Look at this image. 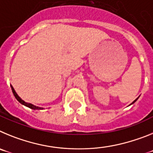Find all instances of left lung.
<instances>
[{"mask_svg": "<svg viewBox=\"0 0 153 153\" xmlns=\"http://www.w3.org/2000/svg\"><path fill=\"white\" fill-rule=\"evenodd\" d=\"M137 99H138V98H137ZM137 99H136V100H134V101H133V102H132V103H134V102H136V100H137Z\"/></svg>", "mask_w": 153, "mask_h": 153, "instance_id": "8db88e82", "label": "left lung"}]
</instances>
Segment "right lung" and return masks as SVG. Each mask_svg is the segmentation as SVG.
Wrapping results in <instances>:
<instances>
[{"label": "right lung", "mask_w": 153, "mask_h": 153, "mask_svg": "<svg viewBox=\"0 0 153 153\" xmlns=\"http://www.w3.org/2000/svg\"><path fill=\"white\" fill-rule=\"evenodd\" d=\"M11 86L12 91H13V95H14V97H15V98L17 99V100H18L19 102H21V104H23V105H24V106H27V107L30 108V109H43V108H41V107H38V106H34V105H33V104H31V103H28V102H24V101L23 100H21V99L20 98V97H19V96L17 95V93H16V92H15V90H14V89L13 88V86Z\"/></svg>", "instance_id": "right-lung-1"}]
</instances>
